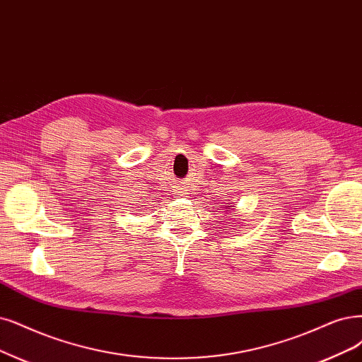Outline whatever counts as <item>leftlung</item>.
<instances>
[{"mask_svg":"<svg viewBox=\"0 0 362 362\" xmlns=\"http://www.w3.org/2000/svg\"><path fill=\"white\" fill-rule=\"evenodd\" d=\"M230 207H233V206H228V207H223V209H230Z\"/></svg>","mask_w":362,"mask_h":362,"instance_id":"left-lung-1","label":"left lung"}]
</instances>
